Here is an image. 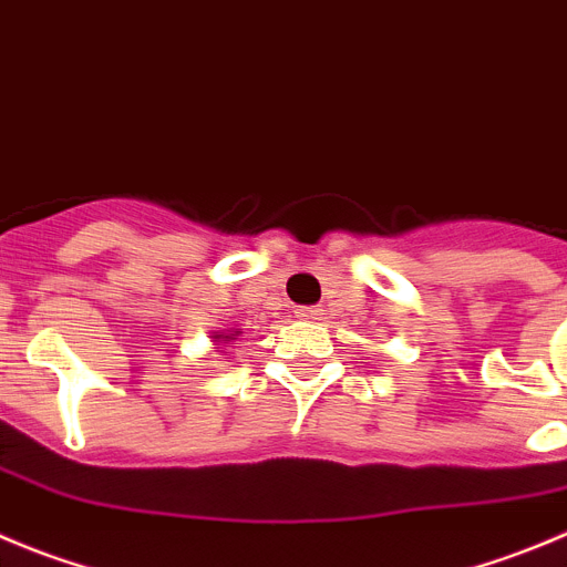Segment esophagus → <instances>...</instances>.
<instances>
[{
	"label": "esophagus",
	"instance_id": "obj_1",
	"mask_svg": "<svg viewBox=\"0 0 567 567\" xmlns=\"http://www.w3.org/2000/svg\"><path fill=\"white\" fill-rule=\"evenodd\" d=\"M295 315H298L300 320H320L322 309H317V306H298V309H295Z\"/></svg>",
	"mask_w": 567,
	"mask_h": 567
}]
</instances>
